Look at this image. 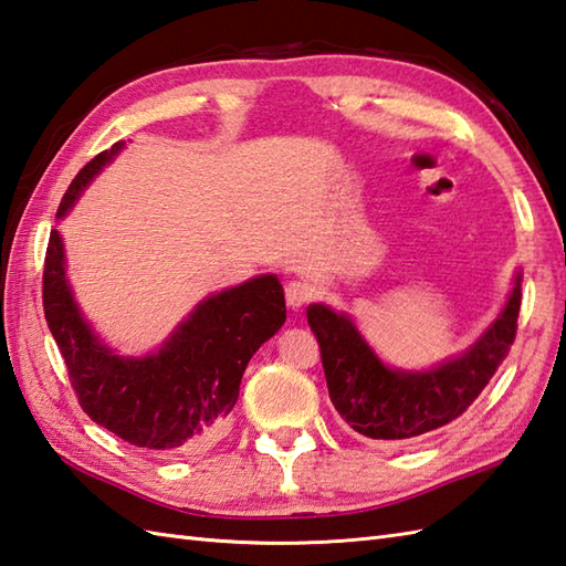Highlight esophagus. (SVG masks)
Returning a JSON list of instances; mask_svg holds the SVG:
<instances>
[{
	"label": "esophagus",
	"instance_id": "34e87169",
	"mask_svg": "<svg viewBox=\"0 0 566 566\" xmlns=\"http://www.w3.org/2000/svg\"><path fill=\"white\" fill-rule=\"evenodd\" d=\"M284 296H286V306L292 311H298L304 304H308L313 292L311 286L304 282H289L284 289Z\"/></svg>",
	"mask_w": 566,
	"mask_h": 566
}]
</instances>
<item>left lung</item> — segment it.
I'll return each mask as SVG.
<instances>
[{
    "mask_svg": "<svg viewBox=\"0 0 566 566\" xmlns=\"http://www.w3.org/2000/svg\"><path fill=\"white\" fill-rule=\"evenodd\" d=\"M521 308L516 272L504 308L463 354L410 371L380 361L349 313L311 304L306 318L321 345L335 410L361 437L407 441L453 422L472 405L514 345Z\"/></svg>",
    "mask_w": 566,
    "mask_h": 566,
    "instance_id": "1",
    "label": "left lung"
}]
</instances>
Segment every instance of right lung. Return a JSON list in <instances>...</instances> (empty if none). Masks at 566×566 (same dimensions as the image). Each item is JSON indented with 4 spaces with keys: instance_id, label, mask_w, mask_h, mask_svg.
Masks as SVG:
<instances>
[{
    "instance_id": "1",
    "label": "right lung",
    "mask_w": 566,
    "mask_h": 566,
    "mask_svg": "<svg viewBox=\"0 0 566 566\" xmlns=\"http://www.w3.org/2000/svg\"><path fill=\"white\" fill-rule=\"evenodd\" d=\"M123 149L125 142H115L78 170L57 219ZM43 306L84 412L123 441L161 453H192L219 437L248 361L286 321L277 274H260L202 298L156 352L123 357L78 308L57 229L48 243Z\"/></svg>"
}]
</instances>
